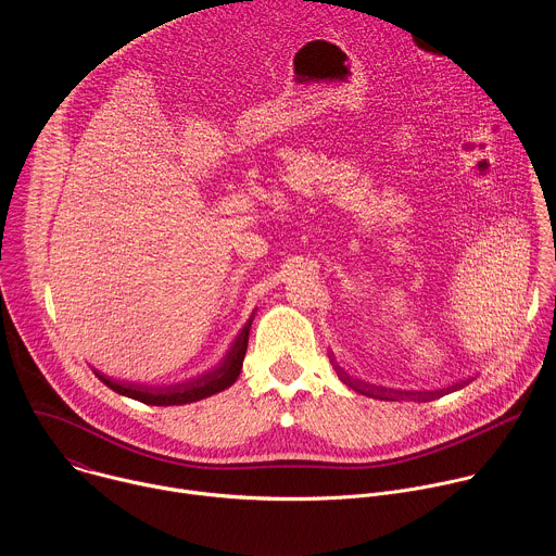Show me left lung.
I'll return each instance as SVG.
<instances>
[{"label": "left lung", "mask_w": 556, "mask_h": 556, "mask_svg": "<svg viewBox=\"0 0 556 556\" xmlns=\"http://www.w3.org/2000/svg\"><path fill=\"white\" fill-rule=\"evenodd\" d=\"M337 374L343 378V382H348L352 389H356V391H361V393H365V395H376V399H384V389H378V387H371V384H365V382H361V380H354V378H350L345 371H341L339 367H337Z\"/></svg>", "instance_id": "1"}]
</instances>
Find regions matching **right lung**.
Returning a JSON list of instances; mask_svg holds the SVG:
<instances>
[{"mask_svg": "<svg viewBox=\"0 0 556 556\" xmlns=\"http://www.w3.org/2000/svg\"><path fill=\"white\" fill-rule=\"evenodd\" d=\"M249 332L251 326H244V330L240 332V337L235 339L232 348L228 350L226 358L219 363V367H215L213 371L198 376L193 380L187 382H178V384H169V387H144V384H134V382H121L114 380L101 371H97V376L116 393L127 395V399H134L138 403L144 405H157V407H169V405H187V403H195L202 399H208V395L228 389L237 376L242 371V363L247 356V348H249Z\"/></svg>", "mask_w": 556, "mask_h": 556, "instance_id": "obj_1", "label": "right lung"}]
</instances>
